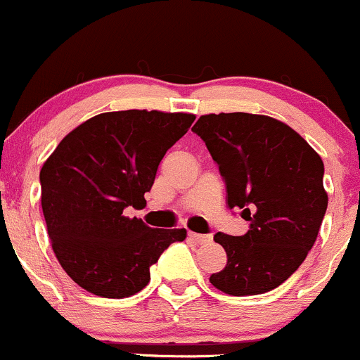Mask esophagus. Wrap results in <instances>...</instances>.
Instances as JSON below:
<instances>
[{"label":"esophagus","instance_id":"esophagus-1","mask_svg":"<svg viewBox=\"0 0 360 360\" xmlns=\"http://www.w3.org/2000/svg\"><path fill=\"white\" fill-rule=\"evenodd\" d=\"M188 238L196 244H205V243H210V240H212V236L196 234V232H188Z\"/></svg>","mask_w":360,"mask_h":360}]
</instances>
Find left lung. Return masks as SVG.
<instances>
[{"instance_id":"left-lung-1","label":"left lung","mask_w":360,"mask_h":360,"mask_svg":"<svg viewBox=\"0 0 360 360\" xmlns=\"http://www.w3.org/2000/svg\"><path fill=\"white\" fill-rule=\"evenodd\" d=\"M193 131L225 179L229 208L250 220L244 236L217 232L227 264L210 283L229 295L274 290L301 266L328 207L321 157L285 122L263 114H205Z\"/></svg>"}]
</instances>
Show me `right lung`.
<instances>
[{
	"label": "right lung",
	"mask_w": 360,
	"mask_h": 360,
	"mask_svg": "<svg viewBox=\"0 0 360 360\" xmlns=\"http://www.w3.org/2000/svg\"><path fill=\"white\" fill-rule=\"evenodd\" d=\"M195 114L116 110L70 131L41 169V205L51 246L63 270L90 294L135 295L150 266L184 229H152L128 207H143L165 152Z\"/></svg>",
	"instance_id": "1"
}]
</instances>
